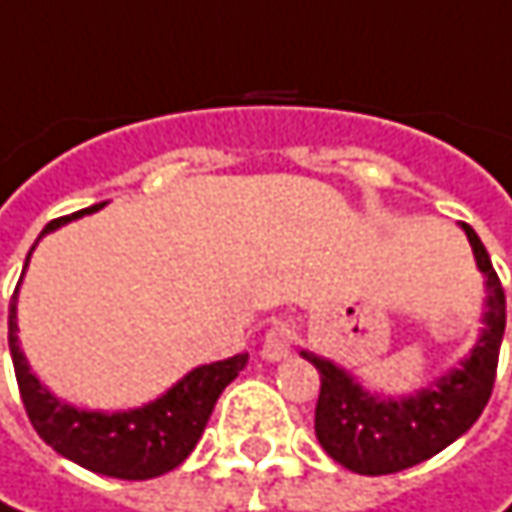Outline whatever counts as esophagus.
I'll return each mask as SVG.
<instances>
[{"label": "esophagus", "mask_w": 512, "mask_h": 512, "mask_svg": "<svg viewBox=\"0 0 512 512\" xmlns=\"http://www.w3.org/2000/svg\"><path fill=\"white\" fill-rule=\"evenodd\" d=\"M292 342H295V330H292V324H289V321H275V324L266 330V336H263L260 356H263L266 362H281V359L289 356Z\"/></svg>", "instance_id": "esophagus-1"}]
</instances>
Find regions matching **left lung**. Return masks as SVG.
I'll return each instance as SVG.
<instances>
[{
	"instance_id": "8db88e82",
	"label": "left lung",
	"mask_w": 512,
	"mask_h": 512,
	"mask_svg": "<svg viewBox=\"0 0 512 512\" xmlns=\"http://www.w3.org/2000/svg\"><path fill=\"white\" fill-rule=\"evenodd\" d=\"M461 228L484 275L487 301L481 336L458 368L429 382L417 394L382 397L359 385L356 376L342 365L313 350H301V356L313 362L321 376L316 403L318 443L336 464L350 472L391 475L429 461L472 429L493 394L507 304L481 237L466 223H461Z\"/></svg>"
}]
</instances>
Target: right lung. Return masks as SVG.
Wrapping results in <instances>:
<instances>
[{"label": "right lung", "mask_w": 512, "mask_h": 512, "mask_svg": "<svg viewBox=\"0 0 512 512\" xmlns=\"http://www.w3.org/2000/svg\"><path fill=\"white\" fill-rule=\"evenodd\" d=\"M104 205L106 202H98L72 217L51 220L40 237H46L48 231L66 226L83 214L101 211ZM31 252L25 257L22 275L28 269ZM16 292L11 301V313H8V345H11L22 406L28 411L37 435L43 437L54 452H60L63 458L98 475L124 478V481H147V478L176 469L194 452V446L205 432V423L214 411V403L220 400L228 382L249 362V353H237L223 362L199 365L182 376L176 385H170L162 397L130 411H89V408L69 406L60 397H54L46 385L31 374V365L16 336L19 330L16 327Z\"/></svg>", "instance_id": "obj_1"}]
</instances>
